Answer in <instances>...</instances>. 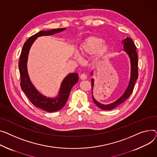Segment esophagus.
<instances>
[{
  "label": "esophagus",
  "instance_id": "obj_1",
  "mask_svg": "<svg viewBox=\"0 0 157 157\" xmlns=\"http://www.w3.org/2000/svg\"><path fill=\"white\" fill-rule=\"evenodd\" d=\"M80 79H82V80H85V79H87V76L85 74H82L80 76Z\"/></svg>",
  "mask_w": 157,
  "mask_h": 157
}]
</instances>
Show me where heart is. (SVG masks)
Masks as SVG:
<instances>
[{
  "mask_svg": "<svg viewBox=\"0 0 157 157\" xmlns=\"http://www.w3.org/2000/svg\"><path fill=\"white\" fill-rule=\"evenodd\" d=\"M110 50V45L103 40L97 36H90L86 38L80 44L78 48V54L81 56L87 57L93 54L92 62L97 64L106 57ZM76 60L79 59L77 55L74 56Z\"/></svg>",
  "mask_w": 157,
  "mask_h": 157,
  "instance_id": "1",
  "label": "heart"
}]
</instances>
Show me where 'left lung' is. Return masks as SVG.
I'll use <instances>...</instances> for the list:
<instances>
[{"instance_id":"obj_1","label":"left lung","mask_w":157,"mask_h":157,"mask_svg":"<svg viewBox=\"0 0 157 157\" xmlns=\"http://www.w3.org/2000/svg\"><path fill=\"white\" fill-rule=\"evenodd\" d=\"M122 45L123 47V51L126 52L128 54L131 64V74H130V79L129 81V84L126 90L124 91L122 95L116 101L109 103V104H102L99 101H97L95 98L93 97V90L94 87V83H95V79L93 78L91 79V90H92V98L93 101L96 105L101 109L104 110H112L121 105L124 101H126L131 95V93L134 89V86L135 82L136 81L138 77V54L136 52V47L133 41L129 37H127L122 41ZM93 70L90 75L91 76H93Z\"/></svg>"}]
</instances>
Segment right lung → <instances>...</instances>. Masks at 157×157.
Instances as JSON below:
<instances>
[{"label": "right lung", "mask_w": 157, "mask_h": 157, "mask_svg": "<svg viewBox=\"0 0 157 157\" xmlns=\"http://www.w3.org/2000/svg\"><path fill=\"white\" fill-rule=\"evenodd\" d=\"M66 29V28H64L39 31L31 36L25 43L20 56L19 69L21 76V87L35 107L48 112L58 111L66 105L72 86L78 81V74L76 72L68 74L61 82L58 95L53 98L47 97L36 90L30 80L27 68L28 55L31 46L38 37L52 35Z\"/></svg>", "instance_id": "right-lung-1"}]
</instances>
